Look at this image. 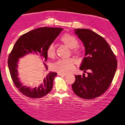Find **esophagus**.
<instances>
[{
  "label": "esophagus",
  "mask_w": 125,
  "mask_h": 125,
  "mask_svg": "<svg viewBox=\"0 0 125 125\" xmlns=\"http://www.w3.org/2000/svg\"><path fill=\"white\" fill-rule=\"evenodd\" d=\"M58 75H62V76H65L67 75V73H58Z\"/></svg>",
  "instance_id": "esophagus-1"
}]
</instances>
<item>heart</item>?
Segmentation results:
<instances>
[{
  "label": "heart",
  "mask_w": 125,
  "mask_h": 125,
  "mask_svg": "<svg viewBox=\"0 0 125 125\" xmlns=\"http://www.w3.org/2000/svg\"><path fill=\"white\" fill-rule=\"evenodd\" d=\"M61 40L70 49L76 48L79 45V42L77 38L69 34L63 35L61 38ZM74 52L79 55L80 51L78 50H75ZM46 53L47 56L50 58H53L55 56L56 50L53 43H51L49 45L46 50ZM75 63V61L73 58L62 59L57 61L54 63L52 65V68L53 70L61 73H69L74 69Z\"/></svg>",
  "instance_id": "1"
}]
</instances>
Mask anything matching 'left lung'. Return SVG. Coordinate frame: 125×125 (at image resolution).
I'll use <instances>...</instances> for the list:
<instances>
[{
	"label": "left lung",
	"mask_w": 125,
	"mask_h": 125,
	"mask_svg": "<svg viewBox=\"0 0 125 125\" xmlns=\"http://www.w3.org/2000/svg\"><path fill=\"white\" fill-rule=\"evenodd\" d=\"M74 30L85 49V57L80 69L89 72L87 76L84 73L75 75V81L72 88L80 98L94 99L103 94L110 86L117 68L116 58L101 35L88 29Z\"/></svg>",
	"instance_id": "1"
}]
</instances>
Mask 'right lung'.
I'll use <instances>...</instances> for the list:
<instances>
[{
  "label": "right lung",
  "instance_id": "1",
  "mask_svg": "<svg viewBox=\"0 0 125 125\" xmlns=\"http://www.w3.org/2000/svg\"><path fill=\"white\" fill-rule=\"evenodd\" d=\"M63 29L52 27H42L34 29L20 37L13 47L9 55L8 67L10 75L16 87L24 96L31 98H39L46 96L51 91L53 86V79L56 73L50 72L44 77L42 83L34 88L23 86L20 81L18 74V63L20 58L29 53L39 55L45 64L47 59L46 50L49 45L52 43Z\"/></svg>",
  "mask_w": 125,
  "mask_h": 125
}]
</instances>
